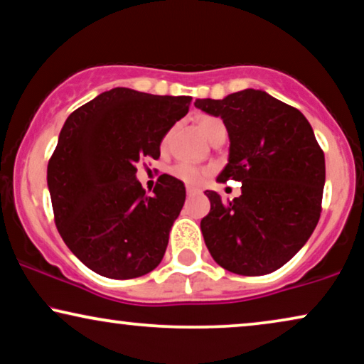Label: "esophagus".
Wrapping results in <instances>:
<instances>
[{"label":"esophagus","instance_id":"34e87169","mask_svg":"<svg viewBox=\"0 0 364 364\" xmlns=\"http://www.w3.org/2000/svg\"><path fill=\"white\" fill-rule=\"evenodd\" d=\"M186 193H188V196H193V195H196L198 190H196V188H193V186H188Z\"/></svg>","mask_w":364,"mask_h":364}]
</instances>
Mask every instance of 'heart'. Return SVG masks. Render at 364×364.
Segmentation results:
<instances>
[{"instance_id": "heart-1", "label": "heart", "mask_w": 364, "mask_h": 364, "mask_svg": "<svg viewBox=\"0 0 364 364\" xmlns=\"http://www.w3.org/2000/svg\"><path fill=\"white\" fill-rule=\"evenodd\" d=\"M220 128H225V124H223L221 119L215 118V116H205V118L200 119V129L206 138H210L211 134ZM166 141H168V138H164L163 143H166ZM171 171L174 176H176L178 179H181V181H185L186 185H195V186L201 185L208 174L205 168L196 166V164L188 163V161H181V163L174 164Z\"/></svg>"}]
</instances>
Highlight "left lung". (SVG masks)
I'll return each instance as SVG.
<instances>
[{
    "instance_id": "left-lung-1",
    "label": "left lung",
    "mask_w": 364,
    "mask_h": 364,
    "mask_svg": "<svg viewBox=\"0 0 364 364\" xmlns=\"http://www.w3.org/2000/svg\"><path fill=\"white\" fill-rule=\"evenodd\" d=\"M195 106L220 116L228 129L230 158L218 181H241V196L232 201L205 191L208 250L231 273H273L303 248L321 215L326 168L311 124L261 90L196 100Z\"/></svg>"
}]
</instances>
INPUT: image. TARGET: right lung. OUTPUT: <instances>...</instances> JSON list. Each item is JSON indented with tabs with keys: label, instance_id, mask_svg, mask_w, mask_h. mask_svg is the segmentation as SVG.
<instances>
[{
	"label": "right lung",
	"instance_id": "right-lung-1",
	"mask_svg": "<svg viewBox=\"0 0 364 364\" xmlns=\"http://www.w3.org/2000/svg\"><path fill=\"white\" fill-rule=\"evenodd\" d=\"M190 103V96L113 88L68 116L48 163V188L63 241L95 273L132 279L161 263L186 190L161 174L146 195L136 164L159 158L164 134Z\"/></svg>",
	"mask_w": 364,
	"mask_h": 364
}]
</instances>
